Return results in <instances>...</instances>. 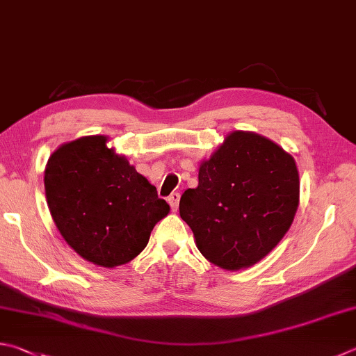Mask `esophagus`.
I'll return each instance as SVG.
<instances>
[{"mask_svg": "<svg viewBox=\"0 0 356 356\" xmlns=\"http://www.w3.org/2000/svg\"><path fill=\"white\" fill-rule=\"evenodd\" d=\"M167 201H169L172 211H177L178 209V203H179V193L178 192H172L170 195H169V198H167Z\"/></svg>", "mask_w": 356, "mask_h": 356, "instance_id": "1", "label": "esophagus"}]
</instances>
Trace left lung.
Instances as JSON below:
<instances>
[{"instance_id": "1", "label": "left lung", "mask_w": 356, "mask_h": 356, "mask_svg": "<svg viewBox=\"0 0 356 356\" xmlns=\"http://www.w3.org/2000/svg\"><path fill=\"white\" fill-rule=\"evenodd\" d=\"M298 204L293 156L256 133L234 131L200 165L198 186L181 195L179 216L207 260L236 271L282 240Z\"/></svg>"}]
</instances>
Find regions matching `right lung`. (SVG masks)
Returning <instances> with one entry per match:
<instances>
[{
  "label": "right lung",
  "instance_id": "right-lung-1",
  "mask_svg": "<svg viewBox=\"0 0 356 356\" xmlns=\"http://www.w3.org/2000/svg\"><path fill=\"white\" fill-rule=\"evenodd\" d=\"M105 136H85L52 153L44 170L46 200L57 229L95 265H124L144 250L170 211Z\"/></svg>",
  "mask_w": 356,
  "mask_h": 356
}]
</instances>
